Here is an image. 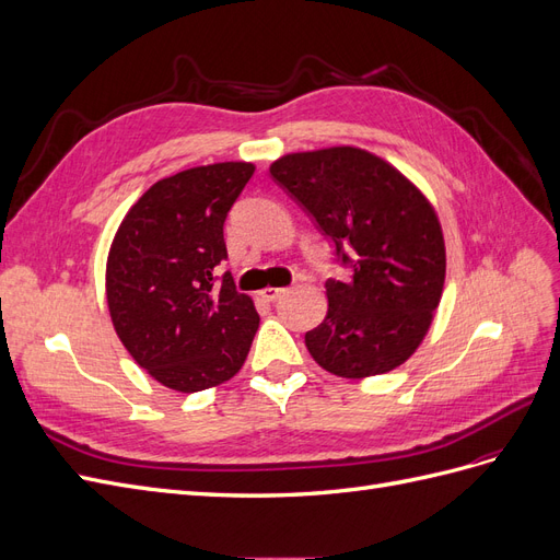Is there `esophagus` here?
Masks as SVG:
<instances>
[{"instance_id": "1", "label": "esophagus", "mask_w": 560, "mask_h": 560, "mask_svg": "<svg viewBox=\"0 0 560 560\" xmlns=\"http://www.w3.org/2000/svg\"><path fill=\"white\" fill-rule=\"evenodd\" d=\"M284 294H287L284 287H266V290L261 292V296H264L266 301H278V299L284 296Z\"/></svg>"}]
</instances>
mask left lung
I'll return each mask as SVG.
<instances>
[{
    "label": "left lung",
    "instance_id": "left-lung-1",
    "mask_svg": "<svg viewBox=\"0 0 560 560\" xmlns=\"http://www.w3.org/2000/svg\"><path fill=\"white\" fill-rule=\"evenodd\" d=\"M270 177L313 219L336 261L352 270L346 282H325L327 317L306 331L313 360L341 378L404 364L430 329L446 276L442 226L425 196L393 165L354 147L282 156Z\"/></svg>",
    "mask_w": 560,
    "mask_h": 560
}]
</instances>
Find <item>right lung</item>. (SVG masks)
<instances>
[{"mask_svg": "<svg viewBox=\"0 0 560 560\" xmlns=\"http://www.w3.org/2000/svg\"><path fill=\"white\" fill-rule=\"evenodd\" d=\"M254 175L252 163H214L156 182L116 231L107 259L114 329L161 385L200 393L243 366L259 315L217 276L224 222Z\"/></svg>", "mask_w": 560, "mask_h": 560, "instance_id": "right-lung-1", "label": "right lung"}]
</instances>
